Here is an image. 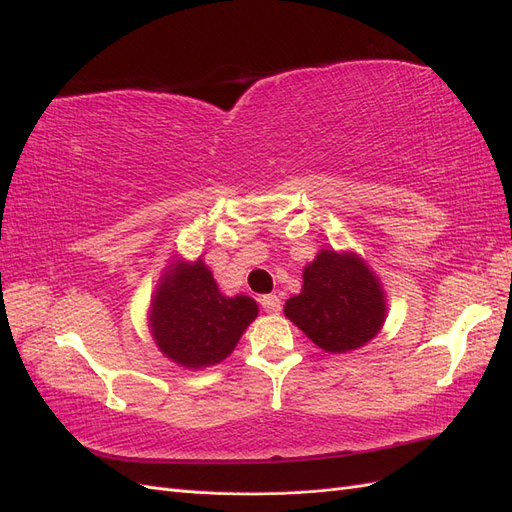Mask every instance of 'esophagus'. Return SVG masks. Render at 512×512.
I'll return each instance as SVG.
<instances>
[{
    "instance_id": "34e87169",
    "label": "esophagus",
    "mask_w": 512,
    "mask_h": 512,
    "mask_svg": "<svg viewBox=\"0 0 512 512\" xmlns=\"http://www.w3.org/2000/svg\"><path fill=\"white\" fill-rule=\"evenodd\" d=\"M260 305L265 307V312H280L282 309V301H280V297H277V294H265V297H260Z\"/></svg>"
}]
</instances>
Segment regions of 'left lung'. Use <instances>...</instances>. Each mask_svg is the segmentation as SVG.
Segmentation results:
<instances>
[{
  "mask_svg": "<svg viewBox=\"0 0 512 512\" xmlns=\"http://www.w3.org/2000/svg\"><path fill=\"white\" fill-rule=\"evenodd\" d=\"M384 294L376 275L352 254L322 250L303 271V290L284 314L327 352L365 346L384 322Z\"/></svg>",
  "mask_w": 512,
  "mask_h": 512,
  "instance_id": "8db88e82",
  "label": "left lung"
}]
</instances>
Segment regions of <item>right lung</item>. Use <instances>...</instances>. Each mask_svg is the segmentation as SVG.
I'll use <instances>...</instances> for the list:
<instances>
[{
	"instance_id": "right-lung-1",
	"label": "right lung",
	"mask_w": 512,
	"mask_h": 512,
	"mask_svg": "<svg viewBox=\"0 0 512 512\" xmlns=\"http://www.w3.org/2000/svg\"><path fill=\"white\" fill-rule=\"evenodd\" d=\"M256 314L254 299L224 297L198 260L166 273L151 305V329L168 359L198 369L224 361Z\"/></svg>"
}]
</instances>
